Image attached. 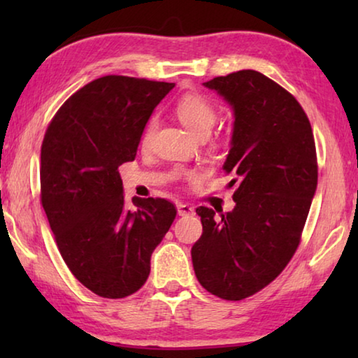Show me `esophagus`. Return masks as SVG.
Instances as JSON below:
<instances>
[{
  "label": "esophagus",
  "instance_id": "obj_1",
  "mask_svg": "<svg viewBox=\"0 0 358 358\" xmlns=\"http://www.w3.org/2000/svg\"><path fill=\"white\" fill-rule=\"evenodd\" d=\"M177 211H178L180 216H191V215H194V208L191 207V205H187V203H178L177 205Z\"/></svg>",
  "mask_w": 358,
  "mask_h": 358
}]
</instances>
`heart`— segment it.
Segmentation results:
<instances>
[{
	"label": "heart",
	"mask_w": 358,
	"mask_h": 358,
	"mask_svg": "<svg viewBox=\"0 0 358 358\" xmlns=\"http://www.w3.org/2000/svg\"><path fill=\"white\" fill-rule=\"evenodd\" d=\"M175 113L186 129L197 137L208 136L216 123V108L201 94H186L175 106ZM156 129V118H150L143 129L142 142L147 143Z\"/></svg>",
	"instance_id": "1"
}]
</instances>
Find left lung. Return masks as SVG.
Masks as SVG:
<instances>
[{
  "mask_svg": "<svg viewBox=\"0 0 358 358\" xmlns=\"http://www.w3.org/2000/svg\"><path fill=\"white\" fill-rule=\"evenodd\" d=\"M203 87L234 110L222 169L237 189L232 211L196 210L203 232L191 250L192 266L210 294L243 300L268 286L299 248L317 187L316 145L299 101L260 72H232Z\"/></svg>",
  "mask_w": 358,
  "mask_h": 358,
  "instance_id": "left-lung-1",
  "label": "left lung"
}]
</instances>
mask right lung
Segmentation results:
<instances>
[{
  "label": "right lung",
  "instance_id": "obj_1",
  "mask_svg": "<svg viewBox=\"0 0 358 358\" xmlns=\"http://www.w3.org/2000/svg\"><path fill=\"white\" fill-rule=\"evenodd\" d=\"M175 87L126 76L85 85L59 107L41 148V202L71 273L104 299H124L177 216L166 199L132 197L118 167L134 161L155 107Z\"/></svg>",
  "mask_w": 358,
  "mask_h": 358
}]
</instances>
